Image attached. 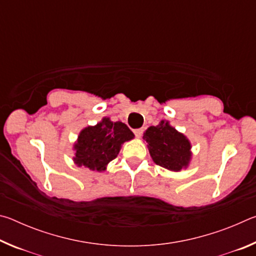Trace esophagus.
Wrapping results in <instances>:
<instances>
[{
  "instance_id": "1",
  "label": "esophagus",
  "mask_w": 256,
  "mask_h": 256,
  "mask_svg": "<svg viewBox=\"0 0 256 256\" xmlns=\"http://www.w3.org/2000/svg\"><path fill=\"white\" fill-rule=\"evenodd\" d=\"M134 134H136V136H138V138H141L142 136V133H144V128H136V130H134Z\"/></svg>"
}]
</instances>
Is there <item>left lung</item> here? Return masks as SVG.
<instances>
[{"instance_id":"left-lung-1","label":"left lung","mask_w":256,"mask_h":256,"mask_svg":"<svg viewBox=\"0 0 256 256\" xmlns=\"http://www.w3.org/2000/svg\"><path fill=\"white\" fill-rule=\"evenodd\" d=\"M144 138L148 144L151 158L159 166L174 172L188 167L192 156L190 141L168 122L162 120L157 126H150Z\"/></svg>"}]
</instances>
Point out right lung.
I'll return each instance as SVG.
<instances>
[{
	"mask_svg": "<svg viewBox=\"0 0 256 256\" xmlns=\"http://www.w3.org/2000/svg\"><path fill=\"white\" fill-rule=\"evenodd\" d=\"M133 138L134 134L124 123L112 122L105 118L94 126H88L80 132L73 159L79 167L105 170L108 162L118 154L122 144Z\"/></svg>",
	"mask_w": 256,
	"mask_h": 256,
	"instance_id": "right-lung-1",
	"label": "right lung"
}]
</instances>
